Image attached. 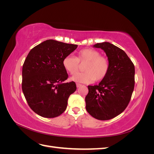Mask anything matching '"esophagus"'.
Instances as JSON below:
<instances>
[{
	"label": "esophagus",
	"mask_w": 154,
	"mask_h": 154,
	"mask_svg": "<svg viewBox=\"0 0 154 154\" xmlns=\"http://www.w3.org/2000/svg\"><path fill=\"white\" fill-rule=\"evenodd\" d=\"M82 86V84H80V83H76V87L77 88H79L80 87Z\"/></svg>",
	"instance_id": "obj_1"
}]
</instances>
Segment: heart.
Instances as JSON below:
<instances>
[{"label":"heart","mask_w":154,"mask_h":154,"mask_svg":"<svg viewBox=\"0 0 154 154\" xmlns=\"http://www.w3.org/2000/svg\"><path fill=\"white\" fill-rule=\"evenodd\" d=\"M86 63L83 73L75 74L79 63ZM63 67L69 73L74 74L71 80L78 83H91L104 79L109 72L110 63L109 60L101 56L99 51L92 49L80 51L76 58L71 55L67 56L63 60Z\"/></svg>","instance_id":"b5f03b06"}]
</instances>
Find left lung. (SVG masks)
Instances as JSON below:
<instances>
[{
    "label": "left lung",
    "instance_id": "obj_1",
    "mask_svg": "<svg viewBox=\"0 0 154 154\" xmlns=\"http://www.w3.org/2000/svg\"><path fill=\"white\" fill-rule=\"evenodd\" d=\"M103 50L109 61L106 77L98 85H88L86 110L93 118L109 120L127 106L134 88L135 67L125 51L107 42L93 45Z\"/></svg>",
    "mask_w": 154,
    "mask_h": 154
}]
</instances>
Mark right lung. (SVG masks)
<instances>
[{
	"instance_id": "right-lung-1",
	"label": "right lung",
	"mask_w": 154,
	"mask_h": 154,
	"mask_svg": "<svg viewBox=\"0 0 154 154\" xmlns=\"http://www.w3.org/2000/svg\"><path fill=\"white\" fill-rule=\"evenodd\" d=\"M78 47L47 40L32 48L22 67V88L30 108L40 116L53 118L62 114L69 97L76 90L74 82H64L68 74L63 58Z\"/></svg>"
}]
</instances>
